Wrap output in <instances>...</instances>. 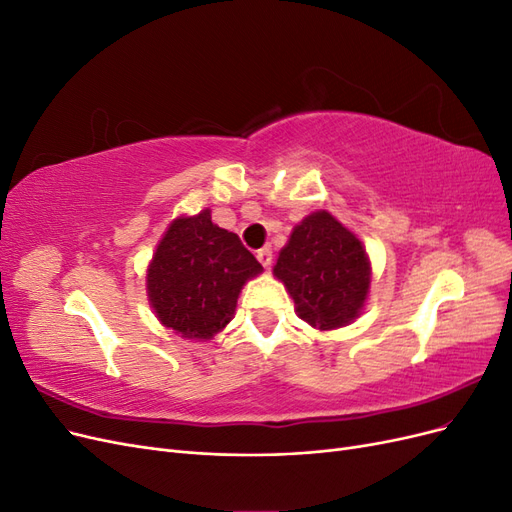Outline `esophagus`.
<instances>
[{"label": "esophagus", "instance_id": "1", "mask_svg": "<svg viewBox=\"0 0 512 512\" xmlns=\"http://www.w3.org/2000/svg\"><path fill=\"white\" fill-rule=\"evenodd\" d=\"M256 258H258V262L265 269H271V265H273V252H271V247H262V250H258L256 252Z\"/></svg>", "mask_w": 512, "mask_h": 512}]
</instances>
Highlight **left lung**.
I'll return each mask as SVG.
<instances>
[{
    "mask_svg": "<svg viewBox=\"0 0 512 512\" xmlns=\"http://www.w3.org/2000/svg\"><path fill=\"white\" fill-rule=\"evenodd\" d=\"M273 275L314 329L331 331L359 318L371 284L363 243L329 211H314L294 226Z\"/></svg>",
    "mask_w": 512,
    "mask_h": 512,
    "instance_id": "obj_1",
    "label": "left lung"
}]
</instances>
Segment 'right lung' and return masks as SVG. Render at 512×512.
Returning a JSON list of instances; mask_svg holds the SVG:
<instances>
[{"mask_svg":"<svg viewBox=\"0 0 512 512\" xmlns=\"http://www.w3.org/2000/svg\"><path fill=\"white\" fill-rule=\"evenodd\" d=\"M262 271L235 232L211 222V211L181 215L164 232L147 269V297L166 329L211 339L235 316L239 292Z\"/></svg>","mask_w":512,"mask_h":512,"instance_id":"add662e5","label":"right lung"}]
</instances>
